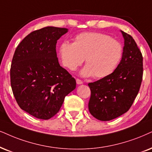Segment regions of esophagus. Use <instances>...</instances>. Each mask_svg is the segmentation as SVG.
<instances>
[{
  "label": "esophagus",
  "mask_w": 152,
  "mask_h": 152,
  "mask_svg": "<svg viewBox=\"0 0 152 152\" xmlns=\"http://www.w3.org/2000/svg\"><path fill=\"white\" fill-rule=\"evenodd\" d=\"M76 83L78 84V85H80V84H83V81L81 80L78 79V78H76Z\"/></svg>",
  "instance_id": "esophagus-1"
}]
</instances>
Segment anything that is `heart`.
Returning a JSON list of instances; mask_svg holds the SVG:
<instances>
[{
  "label": "heart",
  "mask_w": 152,
  "mask_h": 152,
  "mask_svg": "<svg viewBox=\"0 0 152 152\" xmlns=\"http://www.w3.org/2000/svg\"><path fill=\"white\" fill-rule=\"evenodd\" d=\"M59 54L63 65L75 71L84 62L87 64L80 72L85 77L102 78L115 72L124 54L122 44L110 36L99 32H84L74 38V43H61Z\"/></svg>",
  "instance_id": "obj_1"
}]
</instances>
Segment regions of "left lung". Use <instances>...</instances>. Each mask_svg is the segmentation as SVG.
<instances>
[{
  "label": "left lung",
  "instance_id": "left-lung-1",
  "mask_svg": "<svg viewBox=\"0 0 152 152\" xmlns=\"http://www.w3.org/2000/svg\"><path fill=\"white\" fill-rule=\"evenodd\" d=\"M121 31L124 38V47L118 66L109 76L88 83L91 91L89 111L102 121L116 118L129 110L142 80L141 52L131 36Z\"/></svg>",
  "mask_w": 152,
  "mask_h": 152
}]
</instances>
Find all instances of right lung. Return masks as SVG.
<instances>
[{
    "label": "right lung",
    "instance_id": "obj_1",
    "mask_svg": "<svg viewBox=\"0 0 152 152\" xmlns=\"http://www.w3.org/2000/svg\"><path fill=\"white\" fill-rule=\"evenodd\" d=\"M66 28L47 26L30 33L15 50L10 68L13 95L22 110L48 120L59 111L76 80L59 64L57 40Z\"/></svg>",
    "mask_w": 152,
    "mask_h": 152
}]
</instances>
